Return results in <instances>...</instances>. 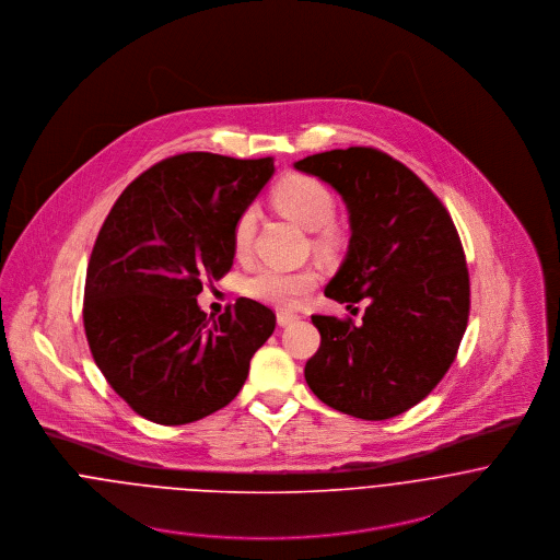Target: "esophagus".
Segmentation results:
<instances>
[{
  "instance_id": "1",
  "label": "esophagus",
  "mask_w": 560,
  "mask_h": 560,
  "mask_svg": "<svg viewBox=\"0 0 560 560\" xmlns=\"http://www.w3.org/2000/svg\"><path fill=\"white\" fill-rule=\"evenodd\" d=\"M276 319H278V325L287 327V325L295 323V320L300 319V317H298V315H293V313H284V311H282V313H278V317H276Z\"/></svg>"
}]
</instances>
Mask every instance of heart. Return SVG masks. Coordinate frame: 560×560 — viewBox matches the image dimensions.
<instances>
[{
    "label": "heart",
    "instance_id": "heart-1",
    "mask_svg": "<svg viewBox=\"0 0 560 560\" xmlns=\"http://www.w3.org/2000/svg\"><path fill=\"white\" fill-rule=\"evenodd\" d=\"M273 200L282 213L295 220L306 231H318L317 243L323 249L331 247L336 233L329 226L336 213V198L325 183L313 176H289L284 178L276 191ZM258 211L256 207H247L235 224L233 245L240 256H245L252 247L256 233ZM317 287V273L313 269H284L276 265H262L245 280V293L262 304L276 308H293L306 293Z\"/></svg>",
    "mask_w": 560,
    "mask_h": 560
}]
</instances>
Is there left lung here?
<instances>
[{
	"label": "left lung",
	"mask_w": 560,
	"mask_h": 560,
	"mask_svg": "<svg viewBox=\"0 0 560 560\" xmlns=\"http://www.w3.org/2000/svg\"><path fill=\"white\" fill-rule=\"evenodd\" d=\"M293 165L338 191L349 211L347 254L325 295L347 308L366 302L358 325L313 317L320 347L306 362V384L342 413L399 416L440 384L468 325L457 229L435 194L382 151L336 149Z\"/></svg>",
	"instance_id": "obj_1"
}]
</instances>
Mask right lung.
I'll return each instance as SVG.
<instances>
[{
  "label": "right lung",
  "instance_id": "obj_1",
  "mask_svg": "<svg viewBox=\"0 0 560 560\" xmlns=\"http://www.w3.org/2000/svg\"><path fill=\"white\" fill-rule=\"evenodd\" d=\"M273 160L185 153L138 176L92 247L83 327L107 384L158 424L200 420L240 395L276 315L240 298L218 319L198 306L202 280L235 258L241 213L269 183Z\"/></svg>",
  "mask_w": 560,
  "mask_h": 560
}]
</instances>
